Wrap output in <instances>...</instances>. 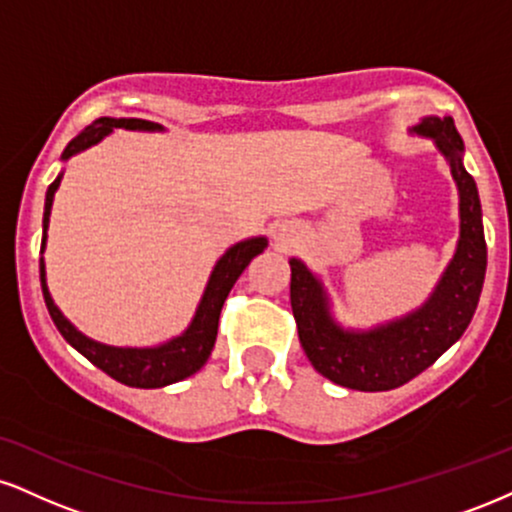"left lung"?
Listing matches in <instances>:
<instances>
[{
	"label": "left lung",
	"mask_w": 512,
	"mask_h": 512,
	"mask_svg": "<svg viewBox=\"0 0 512 512\" xmlns=\"http://www.w3.org/2000/svg\"><path fill=\"white\" fill-rule=\"evenodd\" d=\"M412 133L432 138L451 164L460 193V240L432 298L420 310L369 331L341 329L329 315L322 283L291 260V307L300 346L326 379L355 391H391L432 367L465 334L482 295L486 240L474 178L463 166V138L451 116H427Z\"/></svg>",
	"instance_id": "1"
}]
</instances>
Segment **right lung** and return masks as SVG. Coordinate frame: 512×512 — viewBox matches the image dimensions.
<instances>
[{"instance_id": "obj_1", "label": "right lung", "mask_w": 512, "mask_h": 512, "mask_svg": "<svg viewBox=\"0 0 512 512\" xmlns=\"http://www.w3.org/2000/svg\"><path fill=\"white\" fill-rule=\"evenodd\" d=\"M114 128H128V131H162L159 123L145 121V119H102L92 121L88 128H83L76 138L66 145L61 159H69L76 152L85 150V147L100 143L104 135H109ZM61 183V176L54 178L52 186L47 188L45 197V217H42V248L45 250L47 240V226H49V212H52V200ZM267 248V238H250L243 243H236L221 255V260L214 267L209 283L202 295L200 305L193 322L181 336L171 338L164 346L157 348H114L104 346V343L92 341V338L83 336L73 326L69 319L59 312V307L54 305L52 295L47 291L45 283V262L40 257V283H42V295H45V305L49 310V317L57 324L59 334L78 350L80 355L88 357L95 367H100L104 374L121 381L126 386H135V389H162V386L176 384V381L190 377L197 369L207 362L209 353H212L214 341H217V329H219V315L224 300L233 283L238 281V276L243 274V269L252 262V257H257Z\"/></svg>"}]
</instances>
